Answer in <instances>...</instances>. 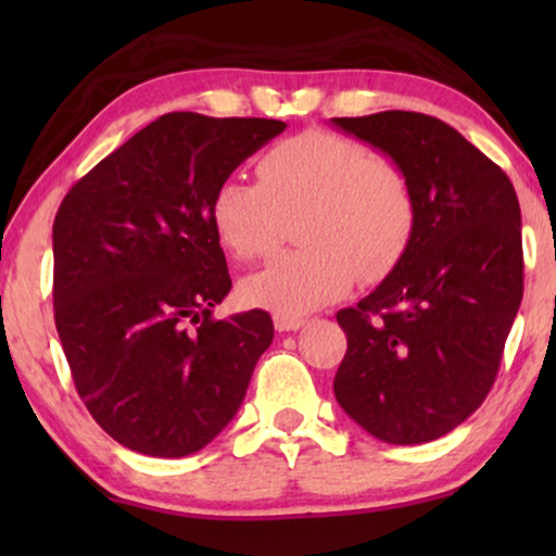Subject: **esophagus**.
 <instances>
[{"label": "esophagus", "instance_id": "esophagus-1", "mask_svg": "<svg viewBox=\"0 0 556 556\" xmlns=\"http://www.w3.org/2000/svg\"><path fill=\"white\" fill-rule=\"evenodd\" d=\"M303 324H306V318L303 316H280V314L273 316V326H276V331H299Z\"/></svg>", "mask_w": 556, "mask_h": 556}]
</instances>
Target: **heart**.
Segmentation results:
<instances>
[{"label":"heart","mask_w":556,"mask_h":556,"mask_svg":"<svg viewBox=\"0 0 556 556\" xmlns=\"http://www.w3.org/2000/svg\"><path fill=\"white\" fill-rule=\"evenodd\" d=\"M306 248L278 255L240 283L242 299L280 316L339 301L356 276H390L417 235V194L397 159L352 136L308 128L257 159V181L227 177L210 200L217 238L240 261L273 253L299 215Z\"/></svg>","instance_id":"b5f03b06"}]
</instances>
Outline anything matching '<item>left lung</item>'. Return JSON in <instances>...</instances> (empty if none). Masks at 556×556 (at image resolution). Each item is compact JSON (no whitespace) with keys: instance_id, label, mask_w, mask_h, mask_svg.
<instances>
[{"instance_id":"obj_1","label":"left lung","mask_w":556,"mask_h":556,"mask_svg":"<svg viewBox=\"0 0 556 556\" xmlns=\"http://www.w3.org/2000/svg\"><path fill=\"white\" fill-rule=\"evenodd\" d=\"M397 159L417 194V235L397 268L337 314L344 413L392 445L443 438L481 407L523 295L511 179L453 126L415 111L333 118Z\"/></svg>"}]
</instances>
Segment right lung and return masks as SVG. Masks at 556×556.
I'll return each mask as SVG.
<instances>
[{
	"label": "right lung",
	"instance_id": "obj_1",
	"mask_svg": "<svg viewBox=\"0 0 556 556\" xmlns=\"http://www.w3.org/2000/svg\"><path fill=\"white\" fill-rule=\"evenodd\" d=\"M283 128L273 118L164 113L60 204L58 337L88 413L124 447L154 458L197 453L242 405L273 321L261 308L212 316L232 280L210 200Z\"/></svg>",
	"mask_w": 556,
	"mask_h": 556
}]
</instances>
